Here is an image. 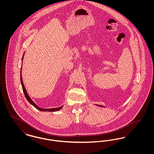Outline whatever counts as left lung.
Instances as JSON below:
<instances>
[{
	"label": "left lung",
	"mask_w": 154,
	"mask_h": 154,
	"mask_svg": "<svg viewBox=\"0 0 154 154\" xmlns=\"http://www.w3.org/2000/svg\"><path fill=\"white\" fill-rule=\"evenodd\" d=\"M96 106H99V107H104V106H103L102 105H98V104H96Z\"/></svg>",
	"instance_id": "1"
}]
</instances>
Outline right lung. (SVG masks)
Masks as SVG:
<instances>
[{
    "mask_svg": "<svg viewBox=\"0 0 154 154\" xmlns=\"http://www.w3.org/2000/svg\"><path fill=\"white\" fill-rule=\"evenodd\" d=\"M24 54H25V53H23V57H22V60H23V58ZM21 70H22V66H21V76H20V79H21V82L22 89H23V93H24V95H25V97L26 98L27 100H28V102H29L32 105H33V106L36 109H37V110H40V111H52H52H58V110H60V109L62 108L63 106H61V107H57V108H53V109H42V108H40L39 107H38V106H37L36 104L35 103L33 102V101L30 99L29 96L28 95V93H27V91H26V89L25 88V86H24V84H23V81H22Z\"/></svg>",
    "mask_w": 154,
    "mask_h": 154,
    "instance_id": "obj_1",
    "label": "right lung"
}]
</instances>
